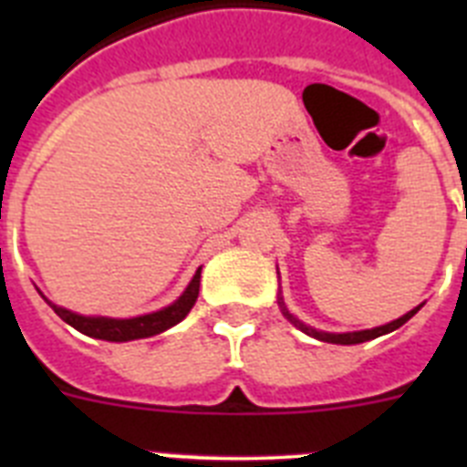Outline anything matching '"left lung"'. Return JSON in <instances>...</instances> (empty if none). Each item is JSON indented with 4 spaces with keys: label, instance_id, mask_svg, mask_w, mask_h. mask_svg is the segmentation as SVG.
<instances>
[{
    "label": "left lung",
    "instance_id": "8db88e82",
    "mask_svg": "<svg viewBox=\"0 0 467 467\" xmlns=\"http://www.w3.org/2000/svg\"><path fill=\"white\" fill-rule=\"evenodd\" d=\"M278 306H280V311H283V316L287 317V320H290V323L295 325L296 329H301V332L308 334V337H313V339L327 341V344L353 346V344H362V341H372V339H377V337H383V334H388V332H393V329L402 327V325L407 323L410 317H414L416 313L420 311V306H423V304H419V306L411 308L410 313H404V316H400L398 320H390V323L381 325V327L360 329V332H323V329H316V327H311V325H304V323H301V320H299V317L292 316V313L287 311V306H285L283 296H278Z\"/></svg>",
    "mask_w": 467,
    "mask_h": 467
}]
</instances>
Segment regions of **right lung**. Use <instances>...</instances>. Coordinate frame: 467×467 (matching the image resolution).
Returning <instances> with one entry per match:
<instances>
[{"instance_id":"right-lung-1","label":"right lung","mask_w":467,"mask_h":467,"mask_svg":"<svg viewBox=\"0 0 467 467\" xmlns=\"http://www.w3.org/2000/svg\"><path fill=\"white\" fill-rule=\"evenodd\" d=\"M198 287H201V269L193 274L192 283L187 285V290L172 301L171 306H163L161 311L144 313V316L135 317H105V316H81V313H74L69 308L57 306L53 301L47 304L63 317L65 323L72 325L77 332L86 334V337H93V339L102 341H135V339H147V337H154V334L166 332V329L175 327L177 323H182L187 313L192 311L193 304L198 299Z\"/></svg>"}]
</instances>
